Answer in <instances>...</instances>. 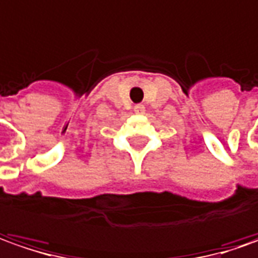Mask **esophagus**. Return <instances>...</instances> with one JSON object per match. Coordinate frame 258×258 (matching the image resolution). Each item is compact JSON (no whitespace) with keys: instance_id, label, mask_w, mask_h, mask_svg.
<instances>
[{"instance_id":"34e87169","label":"esophagus","mask_w":258,"mask_h":258,"mask_svg":"<svg viewBox=\"0 0 258 258\" xmlns=\"http://www.w3.org/2000/svg\"><path fill=\"white\" fill-rule=\"evenodd\" d=\"M134 111L137 112V114H144V111H146V107H144L143 104H137V105L134 107Z\"/></svg>"}]
</instances>
